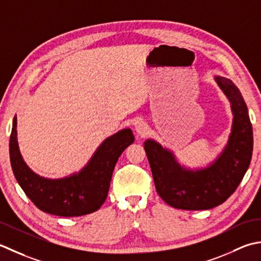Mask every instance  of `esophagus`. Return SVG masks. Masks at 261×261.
I'll list each match as a JSON object with an SVG mask.
<instances>
[{
  "label": "esophagus",
  "mask_w": 261,
  "mask_h": 261,
  "mask_svg": "<svg viewBox=\"0 0 261 261\" xmlns=\"http://www.w3.org/2000/svg\"><path fill=\"white\" fill-rule=\"evenodd\" d=\"M135 130H136V134L138 136L143 137V136H145L147 134L148 126H147L146 123H144V121H137L136 125H135Z\"/></svg>",
  "instance_id": "34e87169"
}]
</instances>
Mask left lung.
Listing matches in <instances>:
<instances>
[{
    "instance_id": "obj_1",
    "label": "left lung",
    "mask_w": 261,
    "mask_h": 261,
    "mask_svg": "<svg viewBox=\"0 0 261 261\" xmlns=\"http://www.w3.org/2000/svg\"><path fill=\"white\" fill-rule=\"evenodd\" d=\"M214 79L230 101L233 114L227 144L215 161L205 168L188 169L160 143L144 142L158 194L174 208L203 211L224 203L238 188L251 161L253 136L247 105L231 80L220 75Z\"/></svg>"
}]
</instances>
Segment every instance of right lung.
<instances>
[{
	"label": "right lung",
	"instance_id": "add662e5",
	"mask_svg": "<svg viewBox=\"0 0 261 261\" xmlns=\"http://www.w3.org/2000/svg\"><path fill=\"white\" fill-rule=\"evenodd\" d=\"M130 128H125L101 143L87 166L61 179H48L34 172L21 155L17 138V117L10 136V161L14 177L29 199L48 214L73 217L98 211L108 196L118 158L134 143Z\"/></svg>",
	"mask_w": 261,
	"mask_h": 261
}]
</instances>
